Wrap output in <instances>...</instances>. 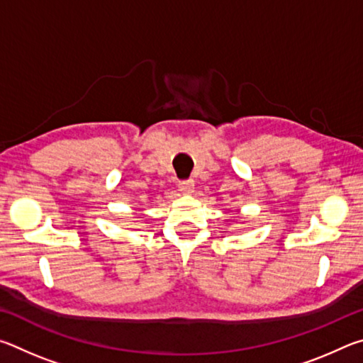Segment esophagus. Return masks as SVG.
I'll return each instance as SVG.
<instances>
[{"instance_id":"34e87169","label":"esophagus","mask_w":363,"mask_h":363,"mask_svg":"<svg viewBox=\"0 0 363 363\" xmlns=\"http://www.w3.org/2000/svg\"><path fill=\"white\" fill-rule=\"evenodd\" d=\"M194 187H195V182L192 179L181 181L179 182V190H181L182 194H192L194 192Z\"/></svg>"}]
</instances>
